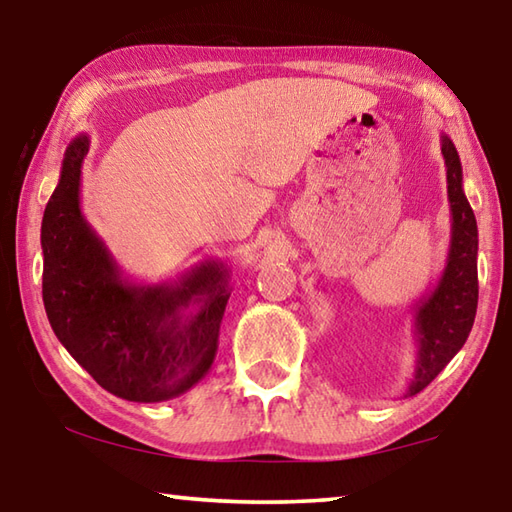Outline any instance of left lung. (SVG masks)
Masks as SVG:
<instances>
[{
  "instance_id": "obj_1",
  "label": "left lung",
  "mask_w": 512,
  "mask_h": 512,
  "mask_svg": "<svg viewBox=\"0 0 512 512\" xmlns=\"http://www.w3.org/2000/svg\"><path fill=\"white\" fill-rule=\"evenodd\" d=\"M447 167V198L452 212V239L438 284L413 305V332L418 339L413 377L404 397L418 395L427 388L438 372L463 348L476 316L479 302V277H476V253H479V230L470 203L463 192V167L454 142L440 135Z\"/></svg>"
}]
</instances>
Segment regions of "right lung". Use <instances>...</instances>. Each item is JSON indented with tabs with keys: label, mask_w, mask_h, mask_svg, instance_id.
<instances>
[{
	"label": "right lung",
	"mask_w": 512,
	"mask_h": 512,
	"mask_svg": "<svg viewBox=\"0 0 512 512\" xmlns=\"http://www.w3.org/2000/svg\"><path fill=\"white\" fill-rule=\"evenodd\" d=\"M90 137L69 142L42 216V300L65 350L108 393L164 402L210 372L230 273L207 259L178 282L137 284L121 273L81 212V167Z\"/></svg>",
	"instance_id": "add662e5"
}]
</instances>
